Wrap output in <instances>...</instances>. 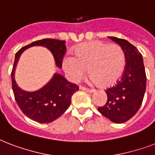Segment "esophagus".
<instances>
[{
	"mask_svg": "<svg viewBox=\"0 0 155 155\" xmlns=\"http://www.w3.org/2000/svg\"><path fill=\"white\" fill-rule=\"evenodd\" d=\"M80 89L83 90V91H84V92H88V93H93V92H95V90L89 89V88H87V87H82V86H80Z\"/></svg>",
	"mask_w": 155,
	"mask_h": 155,
	"instance_id": "34e87169",
	"label": "esophagus"
}]
</instances>
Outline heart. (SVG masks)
Instances as JSON below:
<instances>
[{
  "mask_svg": "<svg viewBox=\"0 0 155 155\" xmlns=\"http://www.w3.org/2000/svg\"><path fill=\"white\" fill-rule=\"evenodd\" d=\"M62 66L73 82L80 81L88 70L92 83L108 87L121 77L125 68V55L119 45L92 41L77 46L73 51V57H65Z\"/></svg>",
  "mask_w": 155,
  "mask_h": 155,
  "instance_id": "heart-1",
  "label": "heart"
}]
</instances>
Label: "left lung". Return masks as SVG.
I'll return each mask as SVG.
<instances>
[{"label":"left lung","instance_id":"1","mask_svg":"<svg viewBox=\"0 0 155 155\" xmlns=\"http://www.w3.org/2000/svg\"><path fill=\"white\" fill-rule=\"evenodd\" d=\"M108 38L122 48L126 64L120 81L105 91L108 101L98 111L111 121L120 124L132 118L142 105L147 75L142 54L134 46L125 39Z\"/></svg>","mask_w":155,"mask_h":155}]
</instances>
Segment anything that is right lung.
Wrapping results in <instances>:
<instances>
[{
    "instance_id": "add662e5",
    "label": "right lung",
    "mask_w": 155,
    "mask_h": 155,
    "mask_svg": "<svg viewBox=\"0 0 155 155\" xmlns=\"http://www.w3.org/2000/svg\"><path fill=\"white\" fill-rule=\"evenodd\" d=\"M32 47H44L51 52L57 68H62L65 54V41L57 39L38 40L20 49L15 55L11 73L12 87L17 104L22 113L31 120L39 123H50L65 113L71 103V97L79 90L77 85L68 82L63 75L55 72L47 84L37 91L21 89L15 80V71L21 54Z\"/></svg>"
}]
</instances>
